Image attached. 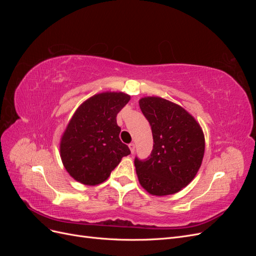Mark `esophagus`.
I'll return each instance as SVG.
<instances>
[{"mask_svg": "<svg viewBox=\"0 0 256 256\" xmlns=\"http://www.w3.org/2000/svg\"><path fill=\"white\" fill-rule=\"evenodd\" d=\"M129 148H130V152H131V154H134V150H136V145H134V143L129 144Z\"/></svg>", "mask_w": 256, "mask_h": 256, "instance_id": "1", "label": "esophagus"}]
</instances>
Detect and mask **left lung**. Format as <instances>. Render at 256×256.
I'll list each match as a JSON object with an SVG mask.
<instances>
[{
  "label": "left lung",
  "instance_id": "left-lung-1",
  "mask_svg": "<svg viewBox=\"0 0 256 256\" xmlns=\"http://www.w3.org/2000/svg\"><path fill=\"white\" fill-rule=\"evenodd\" d=\"M138 104L154 138L150 156L134 159L138 182L152 196L174 194L192 182L202 164L204 132L188 111L170 100L148 96Z\"/></svg>",
  "mask_w": 256,
  "mask_h": 256
}]
</instances>
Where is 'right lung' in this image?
<instances>
[{"mask_svg": "<svg viewBox=\"0 0 256 256\" xmlns=\"http://www.w3.org/2000/svg\"><path fill=\"white\" fill-rule=\"evenodd\" d=\"M129 100L125 92H104L76 110L60 143L62 162L74 180L86 186L102 184L130 154L120 141L116 122L118 113Z\"/></svg>", "mask_w": 256, "mask_h": 256, "instance_id": "obj_1", "label": "right lung"}]
</instances>
